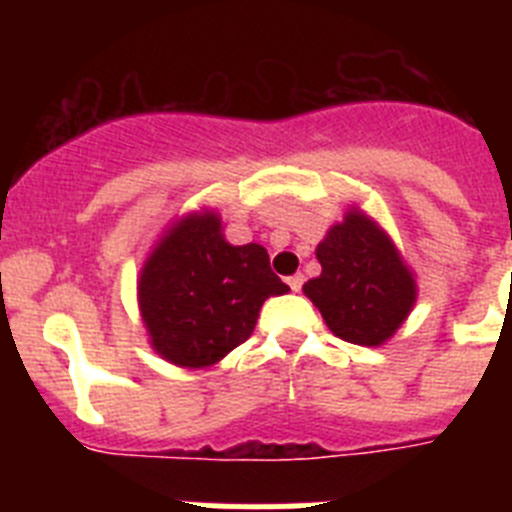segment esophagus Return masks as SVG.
Returning <instances> with one entry per match:
<instances>
[{
    "instance_id": "esophagus-1",
    "label": "esophagus",
    "mask_w": 512,
    "mask_h": 512,
    "mask_svg": "<svg viewBox=\"0 0 512 512\" xmlns=\"http://www.w3.org/2000/svg\"><path fill=\"white\" fill-rule=\"evenodd\" d=\"M287 284H289V289H292V292H300L302 284H305V277H302V274H295V277L287 279Z\"/></svg>"
}]
</instances>
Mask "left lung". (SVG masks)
<instances>
[{"instance_id": "8db88e82", "label": "left lung", "mask_w": 512, "mask_h": 512, "mask_svg": "<svg viewBox=\"0 0 512 512\" xmlns=\"http://www.w3.org/2000/svg\"><path fill=\"white\" fill-rule=\"evenodd\" d=\"M320 277L302 287L338 338L382 346L415 305V279L392 238L372 217L351 207L318 251Z\"/></svg>"}]
</instances>
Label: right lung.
Returning <instances> with one entry per match:
<instances>
[{
  "label": "right lung",
  "mask_w": 512,
  "mask_h": 512,
  "mask_svg": "<svg viewBox=\"0 0 512 512\" xmlns=\"http://www.w3.org/2000/svg\"><path fill=\"white\" fill-rule=\"evenodd\" d=\"M289 287L259 243L230 246L220 215L176 220L140 269L138 305L161 359L187 369L217 364L248 341L259 310Z\"/></svg>",
  "instance_id": "obj_1"
}]
</instances>
